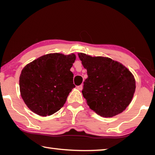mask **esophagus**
<instances>
[{"mask_svg":"<svg viewBox=\"0 0 155 155\" xmlns=\"http://www.w3.org/2000/svg\"><path fill=\"white\" fill-rule=\"evenodd\" d=\"M77 88H78V90H82V89H83V85H78V86H77Z\"/></svg>","mask_w":155,"mask_h":155,"instance_id":"esophagus-1","label":"esophagus"}]
</instances>
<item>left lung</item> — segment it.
<instances>
[{
	"label": "left lung",
	"instance_id": "1",
	"mask_svg": "<svg viewBox=\"0 0 155 155\" xmlns=\"http://www.w3.org/2000/svg\"><path fill=\"white\" fill-rule=\"evenodd\" d=\"M88 77L82 93L90 109L101 116L110 117L122 113L130 104L135 81L127 68L108 57L78 54Z\"/></svg>",
	"mask_w": 155,
	"mask_h": 155
}]
</instances>
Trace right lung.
Returning a JSON list of instances; mask_svg holds the SVG:
<instances>
[{"mask_svg": "<svg viewBox=\"0 0 155 155\" xmlns=\"http://www.w3.org/2000/svg\"><path fill=\"white\" fill-rule=\"evenodd\" d=\"M74 54L51 53L34 60L23 68L20 77L21 96L33 112L41 116L61 108L75 85L70 68Z\"/></svg>", "mask_w": 155, "mask_h": 155, "instance_id": "right-lung-1", "label": "right lung"}]
</instances>
